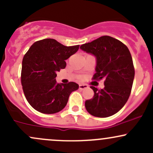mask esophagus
Wrapping results in <instances>:
<instances>
[{"label": "esophagus", "instance_id": "obj_1", "mask_svg": "<svg viewBox=\"0 0 153 153\" xmlns=\"http://www.w3.org/2000/svg\"><path fill=\"white\" fill-rule=\"evenodd\" d=\"M88 87V85H85V84H80L79 85V89L80 90H83L84 88H86Z\"/></svg>", "mask_w": 153, "mask_h": 153}]
</instances>
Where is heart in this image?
<instances>
[{"label":"heart","mask_w":153,"mask_h":153,"mask_svg":"<svg viewBox=\"0 0 153 153\" xmlns=\"http://www.w3.org/2000/svg\"><path fill=\"white\" fill-rule=\"evenodd\" d=\"M80 79H83V78H80Z\"/></svg>","instance_id":"obj_1"}]
</instances>
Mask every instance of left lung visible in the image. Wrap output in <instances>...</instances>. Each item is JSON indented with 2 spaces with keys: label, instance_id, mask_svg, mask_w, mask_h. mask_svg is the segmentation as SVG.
<instances>
[{
  "label": "left lung",
  "instance_id": "8db88e82",
  "mask_svg": "<svg viewBox=\"0 0 153 153\" xmlns=\"http://www.w3.org/2000/svg\"><path fill=\"white\" fill-rule=\"evenodd\" d=\"M97 58L92 79L105 80V88L94 91L93 98L85 102L86 110L98 117L117 113L128 101L134 78V67L128 47L119 40L104 36L80 47Z\"/></svg>",
  "mask_w": 153,
  "mask_h": 153
}]
</instances>
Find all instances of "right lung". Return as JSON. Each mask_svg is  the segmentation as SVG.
<instances>
[{
  "mask_svg": "<svg viewBox=\"0 0 153 153\" xmlns=\"http://www.w3.org/2000/svg\"><path fill=\"white\" fill-rule=\"evenodd\" d=\"M79 45L65 46L51 38L35 42L22 60L21 83L27 100L35 110L53 114L66 106L72 91L78 88L74 82L57 83L56 73L66 67Z\"/></svg>",
  "mask_w": 153,
  "mask_h": 153,
  "instance_id": "1",
  "label": "right lung"
}]
</instances>
